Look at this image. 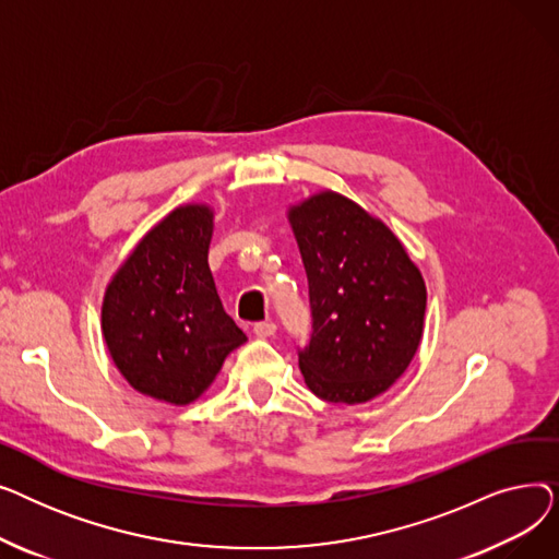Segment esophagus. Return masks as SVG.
Returning a JSON list of instances; mask_svg holds the SVG:
<instances>
[{"label":"esophagus","instance_id":"1","mask_svg":"<svg viewBox=\"0 0 559 559\" xmlns=\"http://www.w3.org/2000/svg\"><path fill=\"white\" fill-rule=\"evenodd\" d=\"M274 333H276L274 321H258V324H253V335L255 337H272Z\"/></svg>","mask_w":559,"mask_h":559}]
</instances>
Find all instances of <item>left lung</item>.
<instances>
[{
	"label": "left lung",
	"mask_w": 559,
	"mask_h": 559,
	"mask_svg": "<svg viewBox=\"0 0 559 559\" xmlns=\"http://www.w3.org/2000/svg\"><path fill=\"white\" fill-rule=\"evenodd\" d=\"M308 276L310 342L299 367L312 394L365 403L413 362L426 314V283L396 235L356 201L319 192L289 209Z\"/></svg>",
	"instance_id": "obj_1"
}]
</instances>
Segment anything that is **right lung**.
I'll use <instances>...</instances> for the list:
<instances>
[{
	"label": "right lung",
	"mask_w": 559,
	"mask_h": 559,
	"mask_svg": "<svg viewBox=\"0 0 559 559\" xmlns=\"http://www.w3.org/2000/svg\"><path fill=\"white\" fill-rule=\"evenodd\" d=\"M213 211L181 205L138 242L106 287L102 333L115 367L146 396L188 405L247 335L209 267Z\"/></svg>",
	"instance_id": "add662e5"
}]
</instances>
